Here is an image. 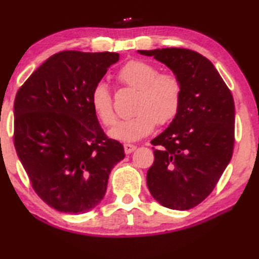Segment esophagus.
<instances>
[{
	"label": "esophagus",
	"instance_id": "esophagus-1",
	"mask_svg": "<svg viewBox=\"0 0 259 259\" xmlns=\"http://www.w3.org/2000/svg\"><path fill=\"white\" fill-rule=\"evenodd\" d=\"M137 149V147L136 145H134V144H124V152L126 155H129V154H131V152H134L135 150H136Z\"/></svg>",
	"mask_w": 259,
	"mask_h": 259
}]
</instances>
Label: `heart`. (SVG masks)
Masks as SVG:
<instances>
[{
	"mask_svg": "<svg viewBox=\"0 0 259 259\" xmlns=\"http://www.w3.org/2000/svg\"><path fill=\"white\" fill-rule=\"evenodd\" d=\"M117 81L137 90L133 117L117 123L110 130L111 138L122 142H136L147 137L158 124L164 125L176 117L181 108L182 84L171 72H158L154 64L131 60L119 69ZM90 107L104 126L116 122L114 101L108 85L98 82L90 93Z\"/></svg>",
	"mask_w": 259,
	"mask_h": 259,
	"instance_id": "heart-1",
	"label": "heart"
}]
</instances>
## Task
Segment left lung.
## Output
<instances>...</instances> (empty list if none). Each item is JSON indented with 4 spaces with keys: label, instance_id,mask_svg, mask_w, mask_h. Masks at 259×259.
I'll use <instances>...</instances> for the list:
<instances>
[{
    "label": "left lung",
    "instance_id": "obj_1",
    "mask_svg": "<svg viewBox=\"0 0 259 259\" xmlns=\"http://www.w3.org/2000/svg\"><path fill=\"white\" fill-rule=\"evenodd\" d=\"M164 63L180 78L182 102L170 125L151 141L155 161L149 191L172 210H189L211 194L232 157L235 103L213 64L184 48L138 50Z\"/></svg>",
    "mask_w": 259,
    "mask_h": 259
}]
</instances>
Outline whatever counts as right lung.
<instances>
[{
	"instance_id": "1",
	"label": "right lung",
	"mask_w": 259,
	"mask_h": 259,
	"mask_svg": "<svg viewBox=\"0 0 259 259\" xmlns=\"http://www.w3.org/2000/svg\"><path fill=\"white\" fill-rule=\"evenodd\" d=\"M117 53L76 50L50 56L14 103V145L38 197L61 212L84 213L103 199L112 167L124 158L108 138L90 93Z\"/></svg>"
}]
</instances>
